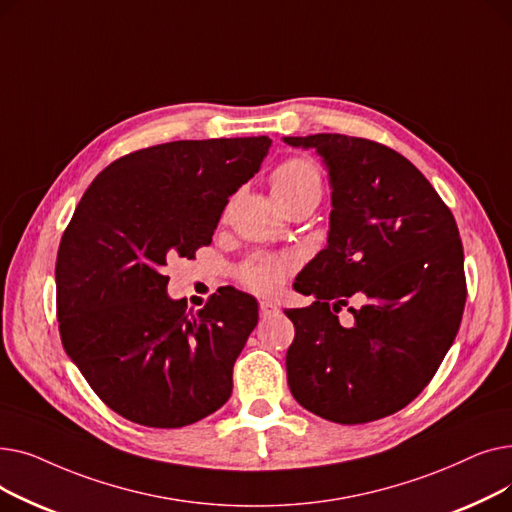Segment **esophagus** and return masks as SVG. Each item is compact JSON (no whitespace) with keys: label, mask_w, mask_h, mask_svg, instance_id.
Returning <instances> with one entry per match:
<instances>
[{"label":"esophagus","mask_w":512,"mask_h":512,"mask_svg":"<svg viewBox=\"0 0 512 512\" xmlns=\"http://www.w3.org/2000/svg\"><path fill=\"white\" fill-rule=\"evenodd\" d=\"M276 311H278V305H276L274 301H261V303H259V313H261L263 317L274 315Z\"/></svg>","instance_id":"1"}]
</instances>
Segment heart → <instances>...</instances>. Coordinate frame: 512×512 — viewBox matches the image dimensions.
<instances>
[{
    "label": "heart",
    "mask_w": 512,
    "mask_h": 512,
    "mask_svg": "<svg viewBox=\"0 0 512 512\" xmlns=\"http://www.w3.org/2000/svg\"><path fill=\"white\" fill-rule=\"evenodd\" d=\"M272 193L278 205L288 211L301 203L319 201L324 191V178L319 168L309 159L290 157L274 170L272 174ZM292 270V261L288 257H251L238 267V282L257 294H274L286 280V274Z\"/></svg>",
    "instance_id": "1"
}]
</instances>
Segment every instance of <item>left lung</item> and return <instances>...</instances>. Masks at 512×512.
<instances>
[{"instance_id":"8db88e82","label":"left lung","mask_w":512,"mask_h":512,"mask_svg":"<svg viewBox=\"0 0 512 512\" xmlns=\"http://www.w3.org/2000/svg\"><path fill=\"white\" fill-rule=\"evenodd\" d=\"M284 143L315 149L332 184L328 247L294 282L315 301L284 311L294 324L290 392L334 423L388 417L432 382L459 332L467 301L459 228L427 178L382 143L328 132ZM342 306L354 313L346 329Z\"/></svg>"}]
</instances>
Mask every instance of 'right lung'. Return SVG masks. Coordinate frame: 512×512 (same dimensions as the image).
<instances>
[{
	"instance_id": "add662e5",
	"label": "right lung",
	"mask_w": 512,
	"mask_h": 512,
	"mask_svg": "<svg viewBox=\"0 0 512 512\" xmlns=\"http://www.w3.org/2000/svg\"><path fill=\"white\" fill-rule=\"evenodd\" d=\"M267 137L174 141L112 161L64 230L58 321L64 351L107 407L147 427H184L232 394L257 301L218 290L203 309L166 292V265L209 245L228 199L255 176Z\"/></svg>"
}]
</instances>
